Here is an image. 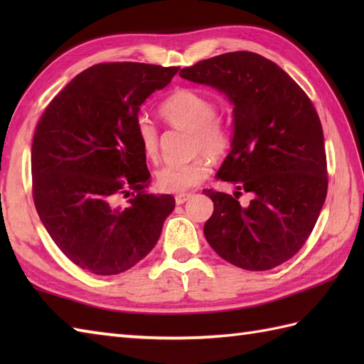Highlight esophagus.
<instances>
[{"label":"esophagus","mask_w":364,"mask_h":364,"mask_svg":"<svg viewBox=\"0 0 364 364\" xmlns=\"http://www.w3.org/2000/svg\"><path fill=\"white\" fill-rule=\"evenodd\" d=\"M191 197H192V194H178V196L175 197V203H176V205L186 203Z\"/></svg>","instance_id":"34e87169"}]
</instances>
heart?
I'll return each instance as SVG.
<instances>
[{"instance_id":"1","label":"heart","mask_w":364,"mask_h":364,"mask_svg":"<svg viewBox=\"0 0 364 364\" xmlns=\"http://www.w3.org/2000/svg\"><path fill=\"white\" fill-rule=\"evenodd\" d=\"M161 114L170 125L191 129V150L219 156L230 145V129L210 97L194 89H178L161 105ZM136 136L144 154L156 159L159 153L158 128L146 115L136 120ZM210 175V161L203 153L181 164L162 166L156 172V186L162 192L181 194Z\"/></svg>"}]
</instances>
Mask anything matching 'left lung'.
I'll return each instance as SVG.
<instances>
[{
  "label": "left lung",
  "instance_id": "left-lung-1",
  "mask_svg": "<svg viewBox=\"0 0 364 364\" xmlns=\"http://www.w3.org/2000/svg\"><path fill=\"white\" fill-rule=\"evenodd\" d=\"M184 80L225 94L233 105L231 150L215 178L235 196L205 189L214 213L203 231L220 258L247 270H269L296 255L327 197V159L311 100L272 60L225 53L183 68ZM242 191L251 203L237 202Z\"/></svg>",
  "mask_w": 364,
  "mask_h": 364
}]
</instances>
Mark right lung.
<instances>
[{"instance_id":"right-lung-1","label":"right lung","mask_w":364,"mask_h":364,"mask_svg":"<svg viewBox=\"0 0 364 364\" xmlns=\"http://www.w3.org/2000/svg\"><path fill=\"white\" fill-rule=\"evenodd\" d=\"M178 67L97 64L76 75L37 123L31 170L38 218L65 257L95 275L133 267L156 245L175 198L153 196L136 136L141 106ZM127 207L117 205L129 196Z\"/></svg>"}]
</instances>
